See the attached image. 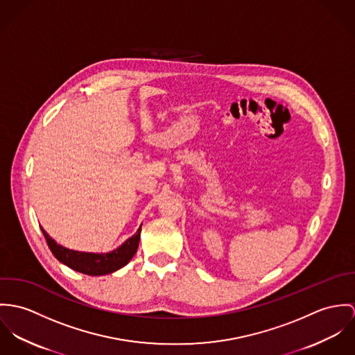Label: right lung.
<instances>
[{
  "mask_svg": "<svg viewBox=\"0 0 355 355\" xmlns=\"http://www.w3.org/2000/svg\"><path fill=\"white\" fill-rule=\"evenodd\" d=\"M42 233L46 238V242L51 253L62 264L85 275L101 276L112 274L130 261V259L135 256L139 248L141 227L137 230L135 236L126 239L119 249L110 253H101V254L69 250L61 245H57V242L51 239L43 229H42Z\"/></svg>",
  "mask_w": 355,
  "mask_h": 355,
  "instance_id": "obj_1",
  "label": "right lung"
}]
</instances>
